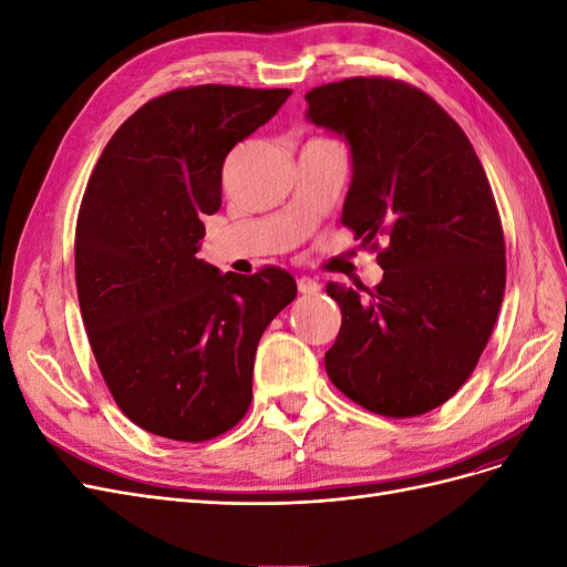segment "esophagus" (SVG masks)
<instances>
[{"label":"esophagus","mask_w":567,"mask_h":567,"mask_svg":"<svg viewBox=\"0 0 567 567\" xmlns=\"http://www.w3.org/2000/svg\"><path fill=\"white\" fill-rule=\"evenodd\" d=\"M298 290L302 296H315V293H319V284L310 277H300L298 279Z\"/></svg>","instance_id":"34e87169"}]
</instances>
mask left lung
Instances as JSON below:
<instances>
[{"label":"left lung","instance_id":"obj_1","mask_svg":"<svg viewBox=\"0 0 567 567\" xmlns=\"http://www.w3.org/2000/svg\"><path fill=\"white\" fill-rule=\"evenodd\" d=\"M307 120L346 136L352 184L340 221L379 251L375 288L326 286L342 312L323 367L357 404L421 416L466 383L506 288V246L473 144L435 99L390 78L321 84Z\"/></svg>","mask_w":567,"mask_h":567}]
</instances>
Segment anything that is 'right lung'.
<instances>
[{"label": "right lung", "mask_w": 567, "mask_h": 567, "mask_svg": "<svg viewBox=\"0 0 567 567\" xmlns=\"http://www.w3.org/2000/svg\"><path fill=\"white\" fill-rule=\"evenodd\" d=\"M290 90L198 84L151 99L111 136L84 188L75 284L101 375L144 431L205 442L246 416L257 342L298 296L281 267L219 274L196 257L227 153Z\"/></svg>", "instance_id": "add662e5"}]
</instances>
